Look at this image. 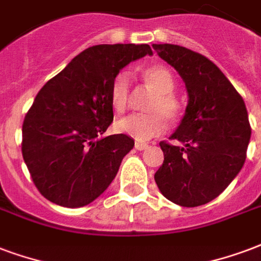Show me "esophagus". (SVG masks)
<instances>
[{
  "label": "esophagus",
  "mask_w": 261,
  "mask_h": 261,
  "mask_svg": "<svg viewBox=\"0 0 261 261\" xmlns=\"http://www.w3.org/2000/svg\"><path fill=\"white\" fill-rule=\"evenodd\" d=\"M136 149L137 150H145L148 148V144H144V142H136Z\"/></svg>",
  "instance_id": "34e87169"
}]
</instances>
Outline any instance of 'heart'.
<instances>
[{
    "label": "heart",
    "mask_w": 261,
    "mask_h": 261,
    "mask_svg": "<svg viewBox=\"0 0 261 261\" xmlns=\"http://www.w3.org/2000/svg\"><path fill=\"white\" fill-rule=\"evenodd\" d=\"M141 77L145 86L155 91L146 105L149 113L125 116L117 121V128L136 140L146 141L160 136L166 128V119L177 120L182 112V106L174 95L175 80L173 73L166 66L153 65L142 69ZM111 103L115 111L124 112L130 102V76L121 71L113 79L111 86Z\"/></svg>",
    "instance_id": "heart-1"
}]
</instances>
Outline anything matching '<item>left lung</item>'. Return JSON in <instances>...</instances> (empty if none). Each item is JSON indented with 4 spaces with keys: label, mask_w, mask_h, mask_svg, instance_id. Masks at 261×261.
Instances as JSON below:
<instances>
[{
    "label": "left lung",
    "mask_w": 261,
    "mask_h": 261,
    "mask_svg": "<svg viewBox=\"0 0 261 261\" xmlns=\"http://www.w3.org/2000/svg\"><path fill=\"white\" fill-rule=\"evenodd\" d=\"M184 80L188 105L178 128L160 142L165 160L155 181L165 198L184 207L213 200L242 169L252 128L239 92L207 58L185 47L153 44Z\"/></svg>",
    "instance_id": "left-lung-1"
}]
</instances>
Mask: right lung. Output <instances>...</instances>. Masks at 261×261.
Listing matches in <instances>:
<instances>
[{"label":"right lung","mask_w":261,"mask_h":261,"mask_svg":"<svg viewBox=\"0 0 261 261\" xmlns=\"http://www.w3.org/2000/svg\"><path fill=\"white\" fill-rule=\"evenodd\" d=\"M153 52L148 44H101L84 49L34 98L22 128V155L40 194L82 207L111 185L134 146L125 134H102L113 121L111 86L130 62Z\"/></svg>","instance_id":"right-lung-1"}]
</instances>
